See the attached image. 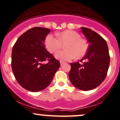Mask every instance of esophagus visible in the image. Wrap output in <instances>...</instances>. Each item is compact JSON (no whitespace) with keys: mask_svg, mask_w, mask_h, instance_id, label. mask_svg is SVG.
<instances>
[{"mask_svg":"<svg viewBox=\"0 0 120 120\" xmlns=\"http://www.w3.org/2000/svg\"><path fill=\"white\" fill-rule=\"evenodd\" d=\"M66 62H63V61H60V66H62L63 64H64Z\"/></svg>","mask_w":120,"mask_h":120,"instance_id":"1","label":"esophagus"}]
</instances>
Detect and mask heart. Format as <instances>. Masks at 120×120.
Masks as SVG:
<instances>
[{
	"instance_id": "b5f03b06",
	"label": "heart",
	"mask_w": 120,
	"mask_h": 120,
	"mask_svg": "<svg viewBox=\"0 0 120 120\" xmlns=\"http://www.w3.org/2000/svg\"><path fill=\"white\" fill-rule=\"evenodd\" d=\"M57 38L49 34L45 39V45L49 52L54 53L60 49L62 45L66 50L58 52L55 57L60 60H70L76 57L80 59L85 56L88 50L89 44L86 40L81 38L78 32L66 30L57 34Z\"/></svg>"
}]
</instances>
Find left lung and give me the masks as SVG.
<instances>
[{
	"label": "left lung",
	"instance_id": "left-lung-1",
	"mask_svg": "<svg viewBox=\"0 0 120 120\" xmlns=\"http://www.w3.org/2000/svg\"><path fill=\"white\" fill-rule=\"evenodd\" d=\"M81 29L89 43L88 50L80 62L71 63L68 75L76 88L88 91L97 88L105 79L110 56L107 44L101 35L88 28Z\"/></svg>",
	"mask_w": 120,
	"mask_h": 120
}]
</instances>
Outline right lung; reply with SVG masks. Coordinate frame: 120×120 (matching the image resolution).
Returning a JSON list of instances; mask_svg holds the SVG:
<instances>
[{
	"instance_id": "obj_1",
	"label": "right lung",
	"mask_w": 120,
	"mask_h": 120,
	"mask_svg": "<svg viewBox=\"0 0 120 120\" xmlns=\"http://www.w3.org/2000/svg\"><path fill=\"white\" fill-rule=\"evenodd\" d=\"M50 32L47 28H32L21 35L13 47V72L18 84L29 91L45 89L60 67L59 60L45 48V39ZM45 60L48 63L43 64Z\"/></svg>"
}]
</instances>
